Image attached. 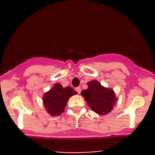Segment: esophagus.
Segmentation results:
<instances>
[{
    "instance_id": "1",
    "label": "esophagus",
    "mask_w": 155,
    "mask_h": 155,
    "mask_svg": "<svg viewBox=\"0 0 155 155\" xmlns=\"http://www.w3.org/2000/svg\"><path fill=\"white\" fill-rule=\"evenodd\" d=\"M75 90L78 92V93L80 94V92H81V87H76Z\"/></svg>"
}]
</instances>
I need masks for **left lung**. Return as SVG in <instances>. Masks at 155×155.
<instances>
[{"mask_svg": "<svg viewBox=\"0 0 155 155\" xmlns=\"http://www.w3.org/2000/svg\"><path fill=\"white\" fill-rule=\"evenodd\" d=\"M88 88L83 90L81 95L92 111L100 115L107 114L116 104L117 97L113 90L104 87L97 81L87 83Z\"/></svg>", "mask_w": 155, "mask_h": 155, "instance_id": "obj_1", "label": "left lung"}]
</instances>
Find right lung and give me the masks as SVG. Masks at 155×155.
Segmentation results:
<instances>
[{"label":"right lung","mask_w":155,"mask_h":155,"mask_svg":"<svg viewBox=\"0 0 155 155\" xmlns=\"http://www.w3.org/2000/svg\"><path fill=\"white\" fill-rule=\"evenodd\" d=\"M77 92L71 87H63L59 83L54 84L50 90L43 96V103L46 110L51 116H58L64 111L69 97Z\"/></svg>","instance_id":"1"}]
</instances>
